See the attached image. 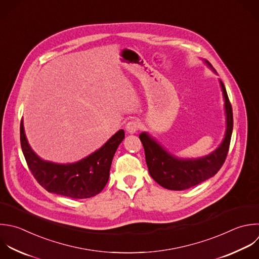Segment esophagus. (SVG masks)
Returning <instances> with one entry per match:
<instances>
[{"mask_svg": "<svg viewBox=\"0 0 259 259\" xmlns=\"http://www.w3.org/2000/svg\"><path fill=\"white\" fill-rule=\"evenodd\" d=\"M141 127V122L138 119H133L131 121H128L125 125V130L127 133L130 134H135L137 133Z\"/></svg>", "mask_w": 259, "mask_h": 259, "instance_id": "obj_1", "label": "esophagus"}]
</instances>
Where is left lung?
I'll list each match as a JSON object with an SVG mask.
<instances>
[{
  "instance_id": "8db88e82",
  "label": "left lung",
  "mask_w": 259,
  "mask_h": 259,
  "mask_svg": "<svg viewBox=\"0 0 259 259\" xmlns=\"http://www.w3.org/2000/svg\"><path fill=\"white\" fill-rule=\"evenodd\" d=\"M205 63L212 68L207 61ZM220 84L225 99L227 127L222 144L210 154L196 159H181L167 152L149 134L142 133L140 135L149 173L161 186L171 190H184L214 176L223 166L231 142L233 111L225 85L221 80Z\"/></svg>"
}]
</instances>
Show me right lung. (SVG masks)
I'll list each match as a JSON object with an SVG mask.
<instances>
[{"instance_id": "add662e5", "label": "right lung", "mask_w": 259, "mask_h": 259, "mask_svg": "<svg viewBox=\"0 0 259 259\" xmlns=\"http://www.w3.org/2000/svg\"><path fill=\"white\" fill-rule=\"evenodd\" d=\"M124 139V131L113 135L100 149L86 158L70 164H58L38 157L28 144L23 120L20 142L29 170L49 192L72 198H88L98 194L106 185L113 156Z\"/></svg>"}]
</instances>
